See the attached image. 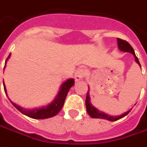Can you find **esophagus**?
Wrapping results in <instances>:
<instances>
[{
    "mask_svg": "<svg viewBox=\"0 0 147 147\" xmlns=\"http://www.w3.org/2000/svg\"><path fill=\"white\" fill-rule=\"evenodd\" d=\"M85 75V71L83 69H80L78 71L76 72L75 74H74V79H75L76 82H79L83 79V78Z\"/></svg>",
    "mask_w": 147,
    "mask_h": 147,
    "instance_id": "obj_1",
    "label": "esophagus"
}]
</instances>
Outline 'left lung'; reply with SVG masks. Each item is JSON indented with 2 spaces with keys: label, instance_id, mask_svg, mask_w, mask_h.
I'll use <instances>...</instances> for the list:
<instances>
[{
  "label": "left lung",
  "instance_id": "8db88e82",
  "mask_svg": "<svg viewBox=\"0 0 147 147\" xmlns=\"http://www.w3.org/2000/svg\"><path fill=\"white\" fill-rule=\"evenodd\" d=\"M117 43H118V47L119 49L122 51L124 52H129V53H131L132 55H134L135 59V62L138 63V65H140L141 67V65L139 63V61H138V58L136 57V55L135 54V51L134 49L132 48V47L128 42L125 41V40H123L121 38H117ZM89 90L87 92V95H86V99H85V106H86V110H87V112L88 114L92 118H96V119H107V120H109V121H116L119 119L124 117L126 115L128 114L129 112H131V110H129L127 112H124L123 114H122L120 115H118V116H113V115H110L106 114L105 112H100L99 110L96 109L95 107H93L90 102V96H89Z\"/></svg>",
  "mask_w": 147,
  "mask_h": 147
}]
</instances>
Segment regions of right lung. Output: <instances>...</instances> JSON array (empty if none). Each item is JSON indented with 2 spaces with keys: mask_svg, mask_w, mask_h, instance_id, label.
Wrapping results in <instances>:
<instances>
[{
  "mask_svg": "<svg viewBox=\"0 0 147 147\" xmlns=\"http://www.w3.org/2000/svg\"><path fill=\"white\" fill-rule=\"evenodd\" d=\"M10 55H11V54L9 55L8 59H6V61H5V65H6V62L8 61V59H9ZM3 84H4V88H5V94L7 95V91H6L5 83L3 82ZM74 85V79L69 78L68 80H66L61 85L60 90L58 92V94L56 96L55 100L51 104H49V105H47V106H44V107H42V108L28 109H28H23L20 106H19V105L12 103L11 100L10 101H11V103L13 105V106L15 107L16 109H18L19 111L21 112V113H23L24 115H27V116H28L30 118L38 119L51 118V117H53V116L57 115L61 111V109H62V107L64 105V102H65V97L67 96L69 90L70 89V88Z\"/></svg>",
  "mask_w": 147,
  "mask_h": 147,
  "instance_id": "obj_1",
  "label": "right lung"
}]
</instances>
